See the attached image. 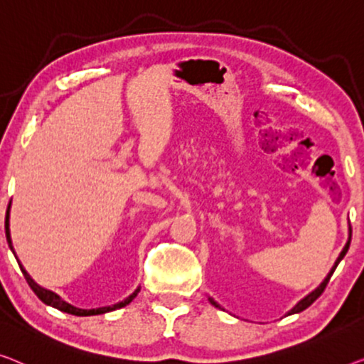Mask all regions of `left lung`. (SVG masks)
<instances>
[{
    "label": "left lung",
    "mask_w": 364,
    "mask_h": 364,
    "mask_svg": "<svg viewBox=\"0 0 364 364\" xmlns=\"http://www.w3.org/2000/svg\"><path fill=\"white\" fill-rule=\"evenodd\" d=\"M350 242H351V229H350V232H348V242H346V243H345L343 250H341V253L338 255L337 262H335V263H333V267H332V269H330V271H328V274H327V276H325V279H323V281H322V283H321V284H318V286L316 287V289H314L312 292H309V294H307L306 297H302V299H301L299 302H297V304H296V306H294V307H292V309H291V311L286 314V316H292V314H299V312H302V311H306V309H307L309 306H311V304H312L314 301H316L318 296H321V294H322V292H323V289H325V286H327V283H328L330 276H332V274H333V271H335V268H337V267H338V263L341 262V259H343V257H345V255H346V252H348V248H350ZM209 302H210V304H213V306H214V307H217V309H220V311H224V307H222V306H220V304H217V302H215V301L213 299V297H209Z\"/></svg>",
    "instance_id": "left-lung-1"
}]
</instances>
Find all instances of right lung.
Instances as JSON below:
<instances>
[{
  "label": "right lung",
  "instance_id": "right-lung-1",
  "mask_svg": "<svg viewBox=\"0 0 364 364\" xmlns=\"http://www.w3.org/2000/svg\"><path fill=\"white\" fill-rule=\"evenodd\" d=\"M9 210H11V203H9V205H8V213H6V222H4V229H6V238H8V245H9V248H11V252L14 253L16 259H18V263H19V268H21V271H23L24 278H26L27 283H29L31 289L36 292V296L39 297V299H41L43 304H47V306H50V307H55V309H58V311H62V312L72 314V316H78V317H88V316H101V314L112 312V311H117V309H122V307H126L127 304L132 302V301H134V297L139 294V291H140V286L137 287V289H135V291L132 292V294H130L129 297H126V299L121 301V302H117V304H112V306H106V307H97V309H78V307L72 306V304H68L67 301H63L62 297L57 294V292H53V291H50V289H46V287H42L41 284H37L36 281L32 279V276H31L29 273H27L26 268L23 267V263L19 262L18 255H16V250H14V247H13V240H11V230H9Z\"/></svg>",
  "mask_w": 364,
  "mask_h": 364
}]
</instances>
